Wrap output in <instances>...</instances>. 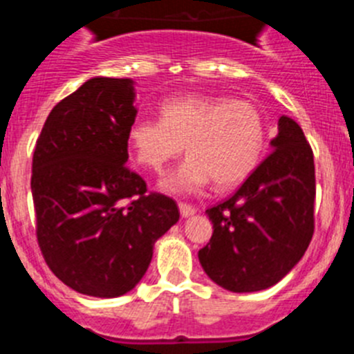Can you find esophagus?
Wrapping results in <instances>:
<instances>
[{
	"label": "esophagus",
	"instance_id": "esophagus-1",
	"mask_svg": "<svg viewBox=\"0 0 354 354\" xmlns=\"http://www.w3.org/2000/svg\"><path fill=\"white\" fill-rule=\"evenodd\" d=\"M179 211H180V216H183V218H187V216L195 214L196 209L193 207V205L186 204V202H179Z\"/></svg>",
	"mask_w": 354,
	"mask_h": 354
}]
</instances>
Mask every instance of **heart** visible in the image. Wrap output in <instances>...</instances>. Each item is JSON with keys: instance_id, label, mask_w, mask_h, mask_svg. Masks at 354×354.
Segmentation results:
<instances>
[{"instance_id": "1", "label": "heart", "mask_w": 354, "mask_h": 354, "mask_svg": "<svg viewBox=\"0 0 354 354\" xmlns=\"http://www.w3.org/2000/svg\"><path fill=\"white\" fill-rule=\"evenodd\" d=\"M268 129L257 106L228 95L189 93L161 104V118L138 117L127 129L140 167L162 170L187 149V159L162 179V189L192 193L214 180L220 189L245 183L262 158Z\"/></svg>"}]
</instances>
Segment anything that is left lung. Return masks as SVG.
<instances>
[{"instance_id":"obj_1","label":"left lung","mask_w":354,"mask_h":354,"mask_svg":"<svg viewBox=\"0 0 354 354\" xmlns=\"http://www.w3.org/2000/svg\"><path fill=\"white\" fill-rule=\"evenodd\" d=\"M271 147L230 198L205 211L214 230L198 261L212 282L232 292L280 282L314 236V152L289 117H280Z\"/></svg>"}]
</instances>
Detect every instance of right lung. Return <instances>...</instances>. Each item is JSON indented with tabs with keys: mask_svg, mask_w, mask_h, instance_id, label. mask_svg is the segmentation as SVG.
<instances>
[{
	"mask_svg": "<svg viewBox=\"0 0 354 354\" xmlns=\"http://www.w3.org/2000/svg\"><path fill=\"white\" fill-rule=\"evenodd\" d=\"M131 80L92 77L51 109L31 165L37 241L49 270L86 296L117 298L142 280L154 243L179 221L175 200L129 170Z\"/></svg>",
	"mask_w": 354,
	"mask_h": 354,
	"instance_id": "add662e5",
	"label": "right lung"
}]
</instances>
